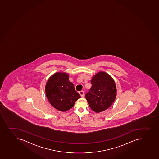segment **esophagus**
<instances>
[{"instance_id":"34e87169","label":"esophagus","mask_w":159,"mask_h":159,"mask_svg":"<svg viewBox=\"0 0 159 159\" xmlns=\"http://www.w3.org/2000/svg\"><path fill=\"white\" fill-rule=\"evenodd\" d=\"M84 92H83V91L79 92V94H80V96H81V97H83V95H84Z\"/></svg>"}]
</instances>
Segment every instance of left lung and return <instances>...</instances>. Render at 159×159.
I'll use <instances>...</instances> for the list:
<instances>
[{"instance_id": "8db88e82", "label": "left lung", "mask_w": 159, "mask_h": 159, "mask_svg": "<svg viewBox=\"0 0 159 159\" xmlns=\"http://www.w3.org/2000/svg\"><path fill=\"white\" fill-rule=\"evenodd\" d=\"M92 87L85 94L91 109L96 112L108 109L116 96V86L113 79L107 73L100 71L93 77Z\"/></svg>"}]
</instances>
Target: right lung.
<instances>
[{
  "label": "right lung",
  "instance_id": "obj_1",
  "mask_svg": "<svg viewBox=\"0 0 159 159\" xmlns=\"http://www.w3.org/2000/svg\"><path fill=\"white\" fill-rule=\"evenodd\" d=\"M46 95L52 106L57 110L65 112L71 109L81 98L69 81L67 73L57 72L51 76L45 86Z\"/></svg>",
  "mask_w": 159,
  "mask_h": 159
}]
</instances>
